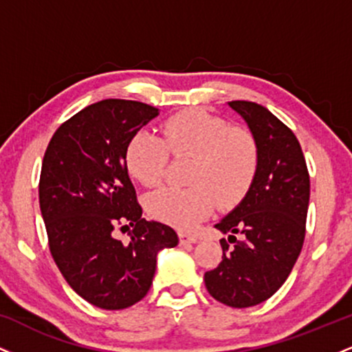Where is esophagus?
<instances>
[{
  "label": "esophagus",
  "instance_id": "34e87169",
  "mask_svg": "<svg viewBox=\"0 0 352 352\" xmlns=\"http://www.w3.org/2000/svg\"><path fill=\"white\" fill-rule=\"evenodd\" d=\"M179 240H180V243H195V241H197V236H193V235H187V233L180 232V233H179Z\"/></svg>",
  "mask_w": 352,
  "mask_h": 352
}]
</instances>
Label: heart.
Returning a JSON list of instances; mask_svg holds the SVG:
<instances>
[{
  "label": "heart",
  "instance_id": "b5f03b06",
  "mask_svg": "<svg viewBox=\"0 0 352 352\" xmlns=\"http://www.w3.org/2000/svg\"><path fill=\"white\" fill-rule=\"evenodd\" d=\"M170 157L190 159L188 187H164L145 197L152 218L192 232L218 208L232 210L246 199L256 182L261 147L256 135L241 125L204 109H185L162 124V135L139 131L129 139L124 164L144 187H155L167 173Z\"/></svg>",
  "mask_w": 352,
  "mask_h": 352
}]
</instances>
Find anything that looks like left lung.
<instances>
[{
    "instance_id": "8db88e82",
    "label": "left lung",
    "mask_w": 352,
    "mask_h": 352,
    "mask_svg": "<svg viewBox=\"0 0 352 352\" xmlns=\"http://www.w3.org/2000/svg\"><path fill=\"white\" fill-rule=\"evenodd\" d=\"M261 147V165L253 188L215 228L223 256L205 273V286L217 301L250 308L272 298L292 273L306 235L309 172L292 129L268 109L232 100ZM239 240H236V235Z\"/></svg>"
}]
</instances>
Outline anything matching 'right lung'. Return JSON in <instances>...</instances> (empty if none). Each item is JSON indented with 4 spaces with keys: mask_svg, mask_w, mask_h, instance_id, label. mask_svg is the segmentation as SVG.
Returning a JSON list of instances; mask_svg holds the SVG:
<instances>
[{
    "mask_svg": "<svg viewBox=\"0 0 352 352\" xmlns=\"http://www.w3.org/2000/svg\"><path fill=\"white\" fill-rule=\"evenodd\" d=\"M157 114L137 100L104 99L60 124L44 153L39 207L50 252L71 288L98 308L142 300L157 252L179 243L170 227L144 220L124 164L125 144ZM127 223L135 228L124 245L111 232Z\"/></svg>",
    "mask_w": 352,
    "mask_h": 352,
    "instance_id": "1",
    "label": "right lung"
}]
</instances>
